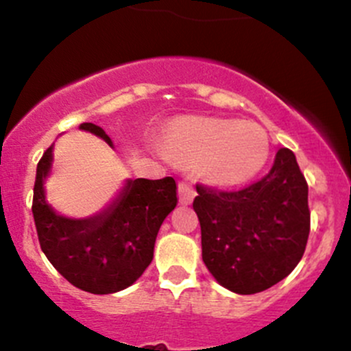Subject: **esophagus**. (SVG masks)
Wrapping results in <instances>:
<instances>
[{
	"mask_svg": "<svg viewBox=\"0 0 351 351\" xmlns=\"http://www.w3.org/2000/svg\"><path fill=\"white\" fill-rule=\"evenodd\" d=\"M195 195H197L195 189H193V186L190 185V183H185V182L178 183V197H180V204H183V205H190V204H192L193 198H195Z\"/></svg>",
	"mask_w": 351,
	"mask_h": 351,
	"instance_id": "esophagus-1",
	"label": "esophagus"
}]
</instances>
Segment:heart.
I'll list each match as a JSON object with an SVG mask.
<instances>
[{
  "mask_svg": "<svg viewBox=\"0 0 351 351\" xmlns=\"http://www.w3.org/2000/svg\"><path fill=\"white\" fill-rule=\"evenodd\" d=\"M162 149L183 161L202 162L210 182L239 185L265 168L270 137L254 122L186 117L166 129Z\"/></svg>",
  "mask_w": 351,
  "mask_h": 351,
  "instance_id": "1",
  "label": "heart"
}]
</instances>
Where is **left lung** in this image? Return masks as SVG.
I'll list each match as a JSON object with an SVG mask.
<instances>
[{"label":"left lung","instance_id":"left-lung-1","mask_svg":"<svg viewBox=\"0 0 351 351\" xmlns=\"http://www.w3.org/2000/svg\"><path fill=\"white\" fill-rule=\"evenodd\" d=\"M193 200L202 229V260L234 293L263 292L297 267L309 238L307 183L295 154L278 149L270 173L238 190L197 185Z\"/></svg>","mask_w":351,"mask_h":351}]
</instances>
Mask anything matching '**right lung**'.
I'll use <instances>...</instances> for the list:
<instances>
[{
	"label": "right lung",
	"instance_id": "right-lung-1",
	"mask_svg": "<svg viewBox=\"0 0 351 351\" xmlns=\"http://www.w3.org/2000/svg\"><path fill=\"white\" fill-rule=\"evenodd\" d=\"M80 129L113 146L101 127L84 122ZM52 162L54 144L37 165L32 204L38 243L47 260L84 292L104 295L130 287L153 261L159 228L178 204L175 180L129 178L104 210L88 217H66L45 197Z\"/></svg>",
	"mask_w": 351,
	"mask_h": 351
}]
</instances>
